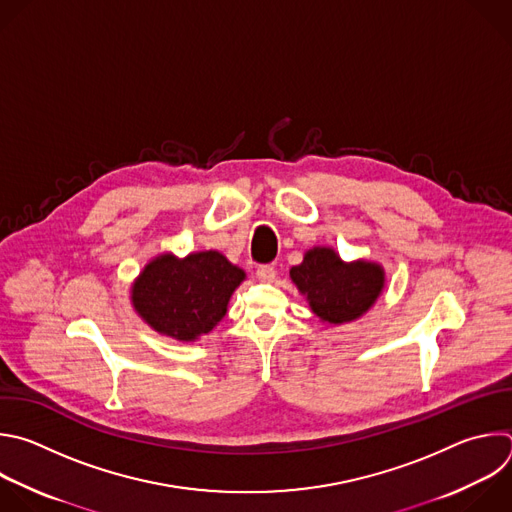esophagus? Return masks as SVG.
<instances>
[{
  "label": "esophagus",
  "mask_w": 512,
  "mask_h": 512,
  "mask_svg": "<svg viewBox=\"0 0 512 512\" xmlns=\"http://www.w3.org/2000/svg\"><path fill=\"white\" fill-rule=\"evenodd\" d=\"M275 267L273 265H259L257 267V279L263 283H271L275 279Z\"/></svg>",
  "instance_id": "34e87169"
}]
</instances>
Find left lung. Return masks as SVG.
<instances>
[{
	"label": "left lung",
	"mask_w": 512,
	"mask_h": 512,
	"mask_svg": "<svg viewBox=\"0 0 512 512\" xmlns=\"http://www.w3.org/2000/svg\"><path fill=\"white\" fill-rule=\"evenodd\" d=\"M315 315L344 323L366 313L384 289V269L376 263H344L333 249L315 247L289 271Z\"/></svg>",
	"instance_id": "1"
}]
</instances>
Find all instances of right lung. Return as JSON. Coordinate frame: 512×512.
I'll use <instances>...</instances> for the list:
<instances>
[{
  "instance_id": "1",
  "label": "right lung",
  "mask_w": 512,
  "mask_h": 512,
  "mask_svg": "<svg viewBox=\"0 0 512 512\" xmlns=\"http://www.w3.org/2000/svg\"><path fill=\"white\" fill-rule=\"evenodd\" d=\"M243 279V269L217 251L193 253L183 261L160 255L134 281L132 303L158 333L193 342L223 319Z\"/></svg>"
}]
</instances>
